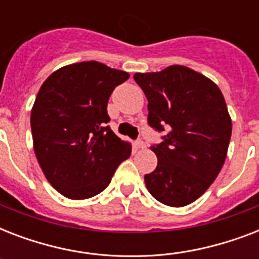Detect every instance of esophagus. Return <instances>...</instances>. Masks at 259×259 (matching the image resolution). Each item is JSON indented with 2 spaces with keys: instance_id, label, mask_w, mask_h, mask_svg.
<instances>
[{
  "instance_id": "34e87169",
  "label": "esophagus",
  "mask_w": 259,
  "mask_h": 259,
  "mask_svg": "<svg viewBox=\"0 0 259 259\" xmlns=\"http://www.w3.org/2000/svg\"><path fill=\"white\" fill-rule=\"evenodd\" d=\"M134 146H136L137 149H144V148H145V146H146V144L144 141H142L141 138H138L137 141L134 142Z\"/></svg>"
}]
</instances>
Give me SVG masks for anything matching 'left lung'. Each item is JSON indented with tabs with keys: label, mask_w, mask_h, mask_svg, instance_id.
I'll list each match as a JSON object with an SVG mask.
<instances>
[{
	"label": "left lung",
	"mask_w": 259,
	"mask_h": 259,
	"mask_svg": "<svg viewBox=\"0 0 259 259\" xmlns=\"http://www.w3.org/2000/svg\"><path fill=\"white\" fill-rule=\"evenodd\" d=\"M148 99V123L166 132L152 145L157 166L145 175L150 195L170 207L191 204L208 189L225 164L231 118L219 87L184 66L134 74Z\"/></svg>",
	"instance_id": "obj_1"
}]
</instances>
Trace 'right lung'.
Listing matches in <instances>:
<instances>
[{"instance_id": "obj_1", "label": "right lung", "mask_w": 259, "mask_h": 259, "mask_svg": "<svg viewBox=\"0 0 259 259\" xmlns=\"http://www.w3.org/2000/svg\"><path fill=\"white\" fill-rule=\"evenodd\" d=\"M127 79L125 71L91 60L55 71L38 90L30 113L34 153L63 196H95L130 157L132 145L107 126L110 95Z\"/></svg>"}]
</instances>
